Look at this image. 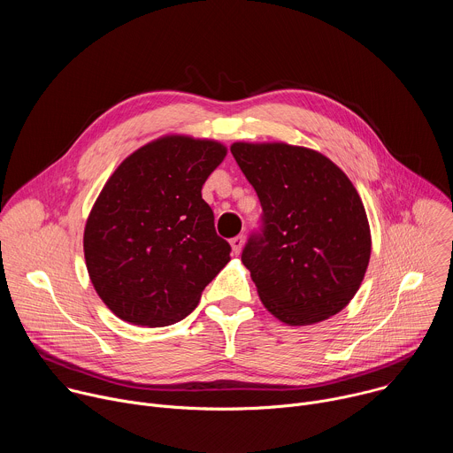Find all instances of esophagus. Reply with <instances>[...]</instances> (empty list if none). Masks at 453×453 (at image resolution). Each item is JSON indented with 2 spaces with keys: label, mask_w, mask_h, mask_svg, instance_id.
<instances>
[{
  "label": "esophagus",
  "mask_w": 453,
  "mask_h": 453,
  "mask_svg": "<svg viewBox=\"0 0 453 453\" xmlns=\"http://www.w3.org/2000/svg\"><path fill=\"white\" fill-rule=\"evenodd\" d=\"M243 234H238V236H234V238H231V247H233V252L234 254H240V250H242V247H243Z\"/></svg>",
  "instance_id": "34e87169"
}]
</instances>
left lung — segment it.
I'll list each match as a JSON object with an SVG mask.
<instances>
[{
  "instance_id": "obj_1",
  "label": "left lung",
  "mask_w": 453,
  "mask_h": 453,
  "mask_svg": "<svg viewBox=\"0 0 453 453\" xmlns=\"http://www.w3.org/2000/svg\"><path fill=\"white\" fill-rule=\"evenodd\" d=\"M231 154L262 204L242 262L265 308L290 326L339 313L371 256L365 210L348 175L322 154L285 143H233Z\"/></svg>"
}]
</instances>
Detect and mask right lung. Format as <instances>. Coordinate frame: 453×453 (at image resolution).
Here are the masks:
<instances>
[{"label": "right lung", "mask_w": 453, "mask_h": 453, "mask_svg": "<svg viewBox=\"0 0 453 453\" xmlns=\"http://www.w3.org/2000/svg\"><path fill=\"white\" fill-rule=\"evenodd\" d=\"M224 157L217 142L166 136L128 156L105 182L86 224L84 256L96 294L119 319L173 325L231 260L201 193Z\"/></svg>", "instance_id": "add662e5"}]
</instances>
